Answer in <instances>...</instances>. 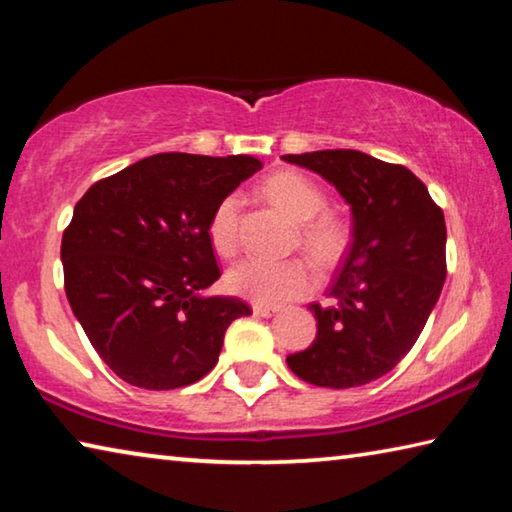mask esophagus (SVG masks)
Here are the masks:
<instances>
[{
  "label": "esophagus",
  "instance_id": "34e87169",
  "mask_svg": "<svg viewBox=\"0 0 512 512\" xmlns=\"http://www.w3.org/2000/svg\"><path fill=\"white\" fill-rule=\"evenodd\" d=\"M253 311H255L257 316L271 318V316L277 314V311H280V307H273V305H253Z\"/></svg>",
  "mask_w": 512,
  "mask_h": 512
}]
</instances>
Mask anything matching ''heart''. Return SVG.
I'll use <instances>...</instances> for the list:
<instances>
[{"label": "heart", "mask_w": 512, "mask_h": 512, "mask_svg": "<svg viewBox=\"0 0 512 512\" xmlns=\"http://www.w3.org/2000/svg\"><path fill=\"white\" fill-rule=\"evenodd\" d=\"M264 192L275 205L302 223V241L320 262H332L343 248V230L332 216H325L327 198L316 183L296 171L275 173L264 183ZM321 216L318 217L317 214ZM241 194L230 192L216 201L207 221V237L216 253L232 257L239 248ZM232 293L257 305H282L314 289L316 273L305 259H268L250 255L225 275Z\"/></svg>", "instance_id": "obj_1"}]
</instances>
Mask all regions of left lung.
Wrapping results in <instances>:
<instances>
[{"instance_id": "obj_1", "label": "left lung", "mask_w": 512, "mask_h": 512, "mask_svg": "<svg viewBox=\"0 0 512 512\" xmlns=\"http://www.w3.org/2000/svg\"><path fill=\"white\" fill-rule=\"evenodd\" d=\"M282 160L320 173L352 210V244L329 302L309 307L316 339L287 363L307 384L363 386L402 361L436 307L447 275L443 210L415 173L368 153L329 149Z\"/></svg>"}]
</instances>
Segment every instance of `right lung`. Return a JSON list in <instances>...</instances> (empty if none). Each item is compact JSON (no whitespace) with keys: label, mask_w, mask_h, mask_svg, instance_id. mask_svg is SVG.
Returning a JSON list of instances; mask_svg holds the SVG:
<instances>
[{"label":"right lung","mask_w":512,"mask_h":512,"mask_svg":"<svg viewBox=\"0 0 512 512\" xmlns=\"http://www.w3.org/2000/svg\"><path fill=\"white\" fill-rule=\"evenodd\" d=\"M262 169L250 155L158 153L94 183L63 232L65 293L106 366L146 391L203 379L250 307L203 296L219 280L207 221Z\"/></svg>","instance_id":"add662e5"}]
</instances>
